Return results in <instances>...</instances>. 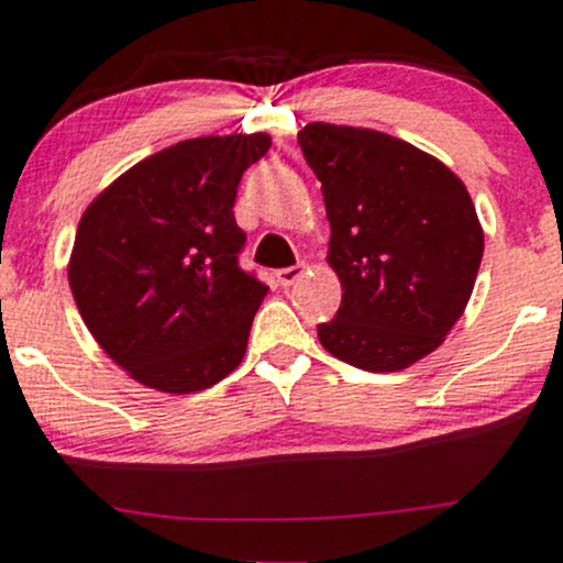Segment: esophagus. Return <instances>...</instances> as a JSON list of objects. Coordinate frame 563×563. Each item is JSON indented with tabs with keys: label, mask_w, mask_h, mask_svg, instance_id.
<instances>
[{
	"label": "esophagus",
	"mask_w": 563,
	"mask_h": 563,
	"mask_svg": "<svg viewBox=\"0 0 563 563\" xmlns=\"http://www.w3.org/2000/svg\"><path fill=\"white\" fill-rule=\"evenodd\" d=\"M307 272V264H294V267H286V269H277V283L280 286H294L296 280H301Z\"/></svg>",
	"instance_id": "34e87169"
}]
</instances>
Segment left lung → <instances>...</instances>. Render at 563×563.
Here are the masks:
<instances>
[{"label":"left lung","mask_w":563,"mask_h":563,"mask_svg":"<svg viewBox=\"0 0 563 563\" xmlns=\"http://www.w3.org/2000/svg\"><path fill=\"white\" fill-rule=\"evenodd\" d=\"M323 189L336 318L318 339L363 372H400L430 355L465 312L484 230L465 184L435 157L368 128L299 131Z\"/></svg>","instance_id":"8db88e82"}]
</instances>
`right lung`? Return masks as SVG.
Here are the masks:
<instances>
[{
  "mask_svg": "<svg viewBox=\"0 0 563 563\" xmlns=\"http://www.w3.org/2000/svg\"><path fill=\"white\" fill-rule=\"evenodd\" d=\"M264 133L202 135L141 159L90 202L69 286L88 331L141 385L197 393L243 361L267 286L240 267L234 221Z\"/></svg>",
  "mask_w": 563,
  "mask_h": 563,
  "instance_id": "1",
  "label": "right lung"
}]
</instances>
